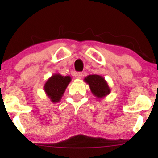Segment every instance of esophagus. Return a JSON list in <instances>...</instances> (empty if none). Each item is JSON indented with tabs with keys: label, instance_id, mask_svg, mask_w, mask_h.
<instances>
[{
	"label": "esophagus",
	"instance_id": "34e87169",
	"mask_svg": "<svg viewBox=\"0 0 158 158\" xmlns=\"http://www.w3.org/2000/svg\"><path fill=\"white\" fill-rule=\"evenodd\" d=\"M74 76L77 79H81V78L82 77V76H83V74H82V73L78 72V73H75Z\"/></svg>",
	"mask_w": 158,
	"mask_h": 158
}]
</instances>
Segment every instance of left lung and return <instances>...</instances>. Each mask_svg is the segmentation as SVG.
Wrapping results in <instances>:
<instances>
[{"instance_id":"obj_1","label":"left lung","mask_w":158,"mask_h":158,"mask_svg":"<svg viewBox=\"0 0 158 158\" xmlns=\"http://www.w3.org/2000/svg\"><path fill=\"white\" fill-rule=\"evenodd\" d=\"M84 81L89 85V89L93 96H95V97L99 100L109 95L111 93V89L108 86V84L100 75H89L84 79Z\"/></svg>"}]
</instances>
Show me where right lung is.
Instances as JSON below:
<instances>
[{
    "mask_svg": "<svg viewBox=\"0 0 158 158\" xmlns=\"http://www.w3.org/2000/svg\"><path fill=\"white\" fill-rule=\"evenodd\" d=\"M70 81V76H62L60 73H54L44 84L43 89L51 101L56 104L61 100Z\"/></svg>",
    "mask_w": 158,
    "mask_h": 158,
    "instance_id": "right-lung-1",
    "label": "right lung"
}]
</instances>
